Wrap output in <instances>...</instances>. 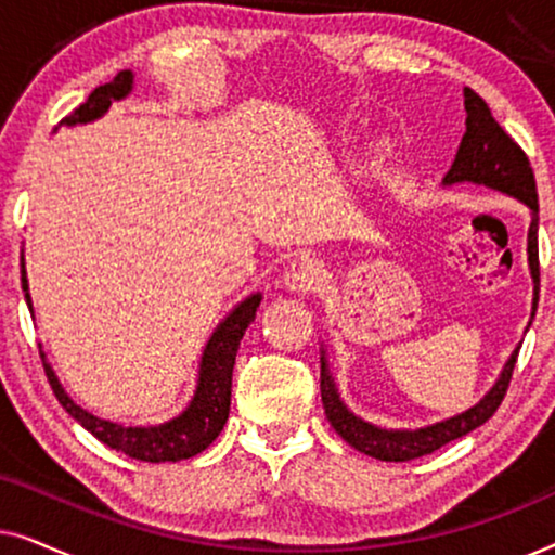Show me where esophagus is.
Masks as SVG:
<instances>
[{"label": "esophagus", "mask_w": 555, "mask_h": 555, "mask_svg": "<svg viewBox=\"0 0 555 555\" xmlns=\"http://www.w3.org/2000/svg\"><path fill=\"white\" fill-rule=\"evenodd\" d=\"M283 280L295 293H313L318 291V285H321L323 280L321 262L313 260V257H298V260L287 264Z\"/></svg>", "instance_id": "esophagus-1"}]
</instances>
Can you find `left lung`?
<instances>
[{
  "label": "left lung",
  "instance_id": "obj_1",
  "mask_svg": "<svg viewBox=\"0 0 555 555\" xmlns=\"http://www.w3.org/2000/svg\"><path fill=\"white\" fill-rule=\"evenodd\" d=\"M465 111H467V131L462 135L460 151L454 156L452 169L447 171L444 184H457V181H473V184H482L498 192H505L520 199L530 207V230H528V262L530 272L535 280V298H533V313L538 308V283H541V264H538V192H535V177L533 166H530L526 151L515 143L511 135L503 131V126L492 118L488 103L482 101L475 90L465 88ZM520 346L515 348L511 359H507L503 374L495 382V386L485 393L480 404H475L467 412H462L452 420L431 424L424 429H382L374 424L359 420V416L348 412L344 401L338 399L336 384L328 374L325 359H321V399L325 416H328L331 427L346 439L356 450L369 454V457L384 460V462H409L424 454H431L439 447H444L452 439H460L469 435V431L480 427L498 412L503 404L507 386H511L515 361H518Z\"/></svg>",
  "mask_w": 555,
  "mask_h": 555
}]
</instances>
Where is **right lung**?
I'll list each match as a JSON object with an SVG mask.
<instances>
[{"label": "right lung", "instance_id": "right-lung-1", "mask_svg": "<svg viewBox=\"0 0 555 555\" xmlns=\"http://www.w3.org/2000/svg\"><path fill=\"white\" fill-rule=\"evenodd\" d=\"M133 73L120 70L116 78L105 86H98L93 93L88 95L86 103H80L78 108L60 120L57 126H75V124H88L98 116H103L108 111L111 101H120L131 93ZM22 291H25L27 306L29 302V287L25 275V262H22ZM262 295H249L245 302H240L222 323L217 325V331L211 333L207 348H204L202 366H199V384H196V393L192 404L186 406L184 414H179L177 420L158 424V427H120V424L98 420V416L88 414L86 409H80L75 401L67 397L60 386L55 371L50 369V363L44 361L42 366L48 374V382L55 391V397L67 414L73 420H78L95 439H101L103 444H108L111 450L124 452L128 457L141 460V462H179L189 460L194 454L207 450V447L219 437V431L224 429L227 416H230V397H232V369H234V356H237L240 340L245 336L247 325L255 321L257 306H260Z\"/></svg>", "mask_w": 555, "mask_h": 555}]
</instances>
